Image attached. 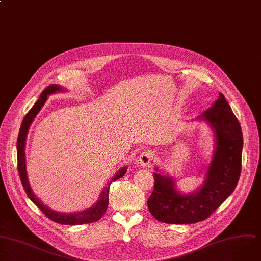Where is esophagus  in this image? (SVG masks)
<instances>
[{
	"instance_id": "obj_1",
	"label": "esophagus",
	"mask_w": 261,
	"mask_h": 261,
	"mask_svg": "<svg viewBox=\"0 0 261 261\" xmlns=\"http://www.w3.org/2000/svg\"><path fill=\"white\" fill-rule=\"evenodd\" d=\"M153 156H154V151L152 150H146L142 152L139 156V164L143 167L148 166L151 163Z\"/></svg>"
}]
</instances>
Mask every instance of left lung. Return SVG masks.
<instances>
[{"label":"left lung","mask_w":261,"mask_h":261,"mask_svg":"<svg viewBox=\"0 0 261 261\" xmlns=\"http://www.w3.org/2000/svg\"><path fill=\"white\" fill-rule=\"evenodd\" d=\"M198 118L206 120L211 125L216 138V147L205 183L195 193L181 194L175 190L172 177L154 172V188L147 206L159 222H202L225 202L238 183L242 171L243 133L225 96L219 93L214 105Z\"/></svg>","instance_id":"left-lung-1"}]
</instances>
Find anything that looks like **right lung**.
Instances as JSON below:
<instances>
[{"label":"right lung","mask_w":261,"mask_h":261,"mask_svg":"<svg viewBox=\"0 0 261 261\" xmlns=\"http://www.w3.org/2000/svg\"><path fill=\"white\" fill-rule=\"evenodd\" d=\"M59 91H64L62 87H59L57 85H50L47 87L43 93L39 96V99L34 103V106L31 108V110L26 114L24 117V120L22 122L21 128H19L18 137H17V143H16V149H17V170L19 177H21V182L22 185L28 195V197L32 200V202L41 209V211L51 220L58 224L62 225H83V224H90L94 223L101 218V216L105 214V212L108 209L109 206V190H110V185L112 182L117 181L118 178L122 177L125 173L127 168L123 167L120 169L115 176L111 179V182L108 183V186L102 190L101 195H100V198L98 202L92 207L89 208L85 211L82 212H77V213H61V212H56L51 209H49L47 206H45L41 200H39L31 190V187L28 182V176H27V170H26V161H25V142H26V137L27 133L29 129L30 124L32 123L33 119L35 118L36 114L41 111L42 107L45 105L46 100L49 95L59 92Z\"/></svg>","instance_id":"obj_1"}]
</instances>
